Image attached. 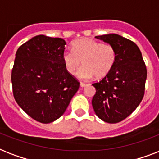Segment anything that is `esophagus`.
<instances>
[{
	"label": "esophagus",
	"mask_w": 159,
	"mask_h": 159,
	"mask_svg": "<svg viewBox=\"0 0 159 159\" xmlns=\"http://www.w3.org/2000/svg\"><path fill=\"white\" fill-rule=\"evenodd\" d=\"M87 83H84V82H81V83H80V86H81V87H86V86H87Z\"/></svg>",
	"instance_id": "34e87169"
}]
</instances>
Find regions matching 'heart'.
<instances>
[{
	"mask_svg": "<svg viewBox=\"0 0 159 159\" xmlns=\"http://www.w3.org/2000/svg\"><path fill=\"white\" fill-rule=\"evenodd\" d=\"M72 51L65 50L62 55L65 69L71 75L77 72V77L82 80L105 77L113 68L117 53L111 44H106L92 39H80L72 43Z\"/></svg>",
	"mask_w": 159,
	"mask_h": 159,
	"instance_id": "b5f03b06",
	"label": "heart"
}]
</instances>
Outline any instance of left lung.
<instances>
[{
	"label": "left lung",
	"instance_id": "1",
	"mask_svg": "<svg viewBox=\"0 0 159 159\" xmlns=\"http://www.w3.org/2000/svg\"><path fill=\"white\" fill-rule=\"evenodd\" d=\"M96 38L113 46L117 58L111 72L100 82L92 84L96 88L92 107L103 121L118 123L140 104L144 94L147 70L139 48L131 40L116 34Z\"/></svg>",
	"mask_w": 159,
	"mask_h": 159
}]
</instances>
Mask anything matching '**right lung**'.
<instances>
[{
    "label": "right lung",
    "instance_id": "1",
    "mask_svg": "<svg viewBox=\"0 0 159 159\" xmlns=\"http://www.w3.org/2000/svg\"><path fill=\"white\" fill-rule=\"evenodd\" d=\"M64 39L39 34L17 49L11 82L17 104L43 124L61 117L80 83L65 69Z\"/></svg>",
    "mask_w": 159,
    "mask_h": 159
}]
</instances>
